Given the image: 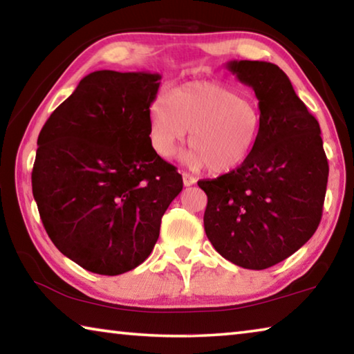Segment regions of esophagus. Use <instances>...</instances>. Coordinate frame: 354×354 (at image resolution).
<instances>
[{
    "label": "esophagus",
    "mask_w": 354,
    "mask_h": 354,
    "mask_svg": "<svg viewBox=\"0 0 354 354\" xmlns=\"http://www.w3.org/2000/svg\"><path fill=\"white\" fill-rule=\"evenodd\" d=\"M183 183H184L185 187H190V185H194V184L196 183V178L192 176L190 173L184 171V173H183Z\"/></svg>",
    "instance_id": "obj_1"
}]
</instances>
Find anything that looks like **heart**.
<instances>
[{"instance_id":"b5f03b06","label":"heart","mask_w":354,"mask_h":354,"mask_svg":"<svg viewBox=\"0 0 354 354\" xmlns=\"http://www.w3.org/2000/svg\"><path fill=\"white\" fill-rule=\"evenodd\" d=\"M189 133L187 160L223 175L242 167L259 142L261 107L248 95L221 82L196 81L158 97L148 109V134L154 151L171 158Z\"/></svg>"}]
</instances>
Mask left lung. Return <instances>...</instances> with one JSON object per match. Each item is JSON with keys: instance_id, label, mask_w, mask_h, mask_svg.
I'll use <instances>...</instances> for the list:
<instances>
[{"instance_id": "obj_1", "label": "left lung", "mask_w": 354, "mask_h": 354, "mask_svg": "<svg viewBox=\"0 0 354 354\" xmlns=\"http://www.w3.org/2000/svg\"><path fill=\"white\" fill-rule=\"evenodd\" d=\"M226 68L254 91L262 131L242 167L198 181L207 195L205 231L225 259L263 270L295 253L319 227L328 159L319 122L278 65L231 61Z\"/></svg>"}]
</instances>
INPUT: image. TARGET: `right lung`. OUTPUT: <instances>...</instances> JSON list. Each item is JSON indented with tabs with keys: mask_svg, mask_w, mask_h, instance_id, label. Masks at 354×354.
<instances>
[{
	"mask_svg": "<svg viewBox=\"0 0 354 354\" xmlns=\"http://www.w3.org/2000/svg\"><path fill=\"white\" fill-rule=\"evenodd\" d=\"M159 80L93 71L39 134L32 195L41 223L56 248L88 272L115 277L140 266L183 190L176 167L149 142Z\"/></svg>",
	"mask_w": 354,
	"mask_h": 354,
	"instance_id": "obj_1",
	"label": "right lung"
}]
</instances>
